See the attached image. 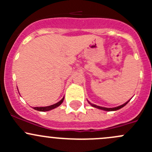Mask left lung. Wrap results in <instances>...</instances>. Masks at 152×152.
Listing matches in <instances>:
<instances>
[{"mask_svg": "<svg viewBox=\"0 0 152 152\" xmlns=\"http://www.w3.org/2000/svg\"><path fill=\"white\" fill-rule=\"evenodd\" d=\"M129 102V101H128V102H126L125 104H124L121 105V106H118V107H114V108H107V107H99V106H97V105H95V104H93L90 103V102H89V104H90V105L92 106V107H96V108H98V109H100V110H105V111H115V110H120L121 108H122V107H124V106L128 102Z\"/></svg>", "mask_w": 152, "mask_h": 152, "instance_id": "obj_1", "label": "left lung"}]
</instances>
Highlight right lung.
Masks as SVG:
<instances>
[{
  "label": "right lung",
  "mask_w": 152,
  "mask_h": 152,
  "mask_svg": "<svg viewBox=\"0 0 152 152\" xmlns=\"http://www.w3.org/2000/svg\"><path fill=\"white\" fill-rule=\"evenodd\" d=\"M64 101V97L62 98V100L59 101V102H57L56 104H54L53 105H50V106H48V107H34V109L36 110H38V111H41V112H46V111H49V110H51L53 109L56 108V107H59L61 104Z\"/></svg>",
  "instance_id": "right-lung-1"
}]
</instances>
